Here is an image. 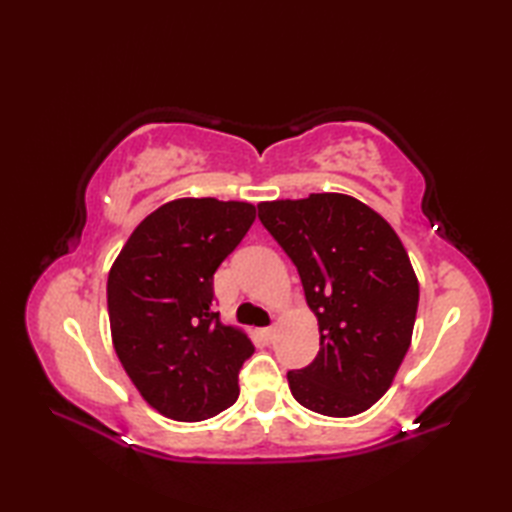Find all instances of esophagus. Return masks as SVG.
<instances>
[{
  "label": "esophagus",
  "mask_w": 512,
  "mask_h": 512,
  "mask_svg": "<svg viewBox=\"0 0 512 512\" xmlns=\"http://www.w3.org/2000/svg\"><path fill=\"white\" fill-rule=\"evenodd\" d=\"M275 334H277V328H273V325H270V328H264V330H262V336H264V339H266L268 343L275 339Z\"/></svg>",
  "instance_id": "1"
}]
</instances>
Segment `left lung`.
Instances as JSON below:
<instances>
[{
	"mask_svg": "<svg viewBox=\"0 0 512 512\" xmlns=\"http://www.w3.org/2000/svg\"><path fill=\"white\" fill-rule=\"evenodd\" d=\"M259 220L297 266L319 321V354L288 372L292 396L330 418L363 413L385 396L418 312V277L383 215L343 193L257 204Z\"/></svg>",
	"mask_w": 512,
	"mask_h": 512,
	"instance_id": "1",
	"label": "left lung"
}]
</instances>
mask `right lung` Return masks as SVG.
<instances>
[{"label":"right lung","mask_w":512,"mask_h":512,"mask_svg":"<svg viewBox=\"0 0 512 512\" xmlns=\"http://www.w3.org/2000/svg\"><path fill=\"white\" fill-rule=\"evenodd\" d=\"M255 222V206L180 198L129 235L107 277L114 350L151 407L200 422L239 396L237 374L255 352L248 334L213 312V275Z\"/></svg>","instance_id":"obj_1"}]
</instances>
